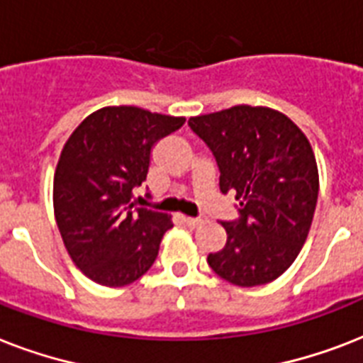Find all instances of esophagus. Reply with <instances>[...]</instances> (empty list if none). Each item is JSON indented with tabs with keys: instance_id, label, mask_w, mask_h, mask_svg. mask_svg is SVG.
<instances>
[{
	"instance_id": "esophagus-1",
	"label": "esophagus",
	"mask_w": 363,
	"mask_h": 363,
	"mask_svg": "<svg viewBox=\"0 0 363 363\" xmlns=\"http://www.w3.org/2000/svg\"><path fill=\"white\" fill-rule=\"evenodd\" d=\"M184 224L188 228H198L201 224V218H194V216H184Z\"/></svg>"
}]
</instances>
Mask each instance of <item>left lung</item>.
<instances>
[{
	"instance_id": "obj_1",
	"label": "left lung",
	"mask_w": 363,
	"mask_h": 363,
	"mask_svg": "<svg viewBox=\"0 0 363 363\" xmlns=\"http://www.w3.org/2000/svg\"><path fill=\"white\" fill-rule=\"evenodd\" d=\"M188 125L215 156L220 192L239 201L238 218L222 222L226 247L207 264L238 286L275 281L298 258L318 199L307 137L279 111L250 105L194 116Z\"/></svg>"
}]
</instances>
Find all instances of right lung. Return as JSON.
I'll list each match as a JSON object with an SVG mask.
<instances>
[{
  "mask_svg": "<svg viewBox=\"0 0 363 363\" xmlns=\"http://www.w3.org/2000/svg\"><path fill=\"white\" fill-rule=\"evenodd\" d=\"M186 118L139 107H104L65 143L54 175V215L79 269L104 286H125L150 269L173 222L137 207L152 148Z\"/></svg>",
  "mask_w": 363,
  "mask_h": 363,
  "instance_id": "obj_1",
  "label": "right lung"
}]
</instances>
